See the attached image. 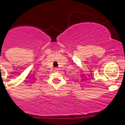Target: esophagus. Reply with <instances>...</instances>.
Instances as JSON below:
<instances>
[{
  "label": "esophagus",
  "instance_id": "34e87169",
  "mask_svg": "<svg viewBox=\"0 0 125 125\" xmlns=\"http://www.w3.org/2000/svg\"><path fill=\"white\" fill-rule=\"evenodd\" d=\"M54 71H59V68H55Z\"/></svg>",
  "mask_w": 125,
  "mask_h": 125
}]
</instances>
